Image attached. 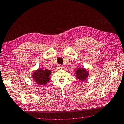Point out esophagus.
Masks as SVG:
<instances>
[{
    "instance_id": "1",
    "label": "esophagus",
    "mask_w": 124,
    "mask_h": 124,
    "mask_svg": "<svg viewBox=\"0 0 124 124\" xmlns=\"http://www.w3.org/2000/svg\"><path fill=\"white\" fill-rule=\"evenodd\" d=\"M63 68V66H62V65H61V64H58V66H57V68Z\"/></svg>"
}]
</instances>
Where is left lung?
Here are the masks:
<instances>
[{
  "instance_id": "8db88e82",
  "label": "left lung",
  "mask_w": 124,
  "mask_h": 124,
  "mask_svg": "<svg viewBox=\"0 0 124 124\" xmlns=\"http://www.w3.org/2000/svg\"><path fill=\"white\" fill-rule=\"evenodd\" d=\"M76 75L78 80L81 81H84L88 76V73L87 70L84 68H80L76 70Z\"/></svg>"
}]
</instances>
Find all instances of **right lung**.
I'll return each instance as SVG.
<instances>
[{"mask_svg": "<svg viewBox=\"0 0 124 124\" xmlns=\"http://www.w3.org/2000/svg\"><path fill=\"white\" fill-rule=\"evenodd\" d=\"M51 71L48 69H39L36 70L32 74V78H34L35 82L40 85H45L50 80L49 76L51 74Z\"/></svg>", "mask_w": 124, "mask_h": 124, "instance_id": "right-lung-1", "label": "right lung"}]
</instances>
